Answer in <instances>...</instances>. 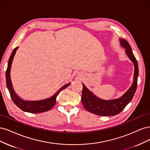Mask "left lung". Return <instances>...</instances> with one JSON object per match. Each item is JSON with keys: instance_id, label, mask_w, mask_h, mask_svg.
Wrapping results in <instances>:
<instances>
[{"instance_id": "1", "label": "left lung", "mask_w": 150, "mask_h": 150, "mask_svg": "<svg viewBox=\"0 0 150 150\" xmlns=\"http://www.w3.org/2000/svg\"><path fill=\"white\" fill-rule=\"evenodd\" d=\"M120 46L125 49V53L134 65L133 81L129 89L120 98L112 100H104L99 98L90 91L84 83L81 95V102L88 112L99 116H114L118 114L132 101L137 87L138 77V65L136 58L134 56L132 48L128 42L119 38Z\"/></svg>"}]
</instances>
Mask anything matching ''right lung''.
Returning a JSON list of instances; mask_svg holds the SVG:
<instances>
[{
    "instance_id": "obj_1",
    "label": "right lung",
    "mask_w": 150,
    "mask_h": 150,
    "mask_svg": "<svg viewBox=\"0 0 150 150\" xmlns=\"http://www.w3.org/2000/svg\"><path fill=\"white\" fill-rule=\"evenodd\" d=\"M18 47L15 48L12 52V54L9 58L8 62L7 69L6 73V84L7 89L10 93L11 98L13 103H15L17 107L23 110V112L31 113H40L47 112L54 107L56 103V99L57 96L59 95L60 92L66 88L67 86H69L70 84V82L62 86L59 90L57 91V92L54 93L52 96L48 97L47 98L37 100H24L19 96L14 90L13 88L12 83L11 79V70L12 64L13 60V57L16 55L17 50Z\"/></svg>"
}]
</instances>
